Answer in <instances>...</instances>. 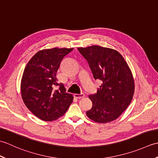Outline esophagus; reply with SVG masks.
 <instances>
[{
    "label": "esophagus",
    "instance_id": "esophagus-1",
    "mask_svg": "<svg viewBox=\"0 0 158 158\" xmlns=\"http://www.w3.org/2000/svg\"><path fill=\"white\" fill-rule=\"evenodd\" d=\"M84 96H85L84 94H74V97L76 98H78V99L83 98Z\"/></svg>",
    "mask_w": 158,
    "mask_h": 158
}]
</instances>
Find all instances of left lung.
<instances>
[{
  "instance_id": "8db88e82",
  "label": "left lung",
  "mask_w": 158,
  "mask_h": 158,
  "mask_svg": "<svg viewBox=\"0 0 158 158\" xmlns=\"http://www.w3.org/2000/svg\"><path fill=\"white\" fill-rule=\"evenodd\" d=\"M78 50L88 61L94 78L102 82L97 93L89 96L92 107L87 116L100 123L115 120L129 106L135 92V80L128 64L120 53L111 48L93 45Z\"/></svg>"
}]
</instances>
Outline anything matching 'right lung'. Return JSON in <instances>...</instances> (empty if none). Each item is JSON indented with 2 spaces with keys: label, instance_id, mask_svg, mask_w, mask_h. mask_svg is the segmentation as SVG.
Returning a JSON list of instances; mask_svg holds the SVG:
<instances>
[{
  "label": "right lung",
  "instance_id": "1",
  "mask_svg": "<svg viewBox=\"0 0 158 158\" xmlns=\"http://www.w3.org/2000/svg\"><path fill=\"white\" fill-rule=\"evenodd\" d=\"M73 48L45 49L32 57L23 70L20 90L26 107L39 119L52 122L63 116L73 100L56 73L62 59ZM60 86L59 89H56Z\"/></svg>",
  "mask_w": 158,
  "mask_h": 158
}]
</instances>
